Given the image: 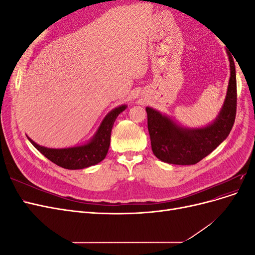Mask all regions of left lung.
Here are the masks:
<instances>
[{"mask_svg": "<svg viewBox=\"0 0 255 255\" xmlns=\"http://www.w3.org/2000/svg\"><path fill=\"white\" fill-rule=\"evenodd\" d=\"M228 52L230 80L227 96L216 119L203 128L180 126L169 116L145 107L152 151L158 159L173 165H195L227 139L236 116V71L234 59Z\"/></svg>", "mask_w": 255, "mask_h": 255, "instance_id": "obj_1", "label": "left lung"}]
</instances>
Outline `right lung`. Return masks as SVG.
Instances as JSON below:
<instances>
[{
  "mask_svg": "<svg viewBox=\"0 0 255 255\" xmlns=\"http://www.w3.org/2000/svg\"><path fill=\"white\" fill-rule=\"evenodd\" d=\"M127 107V105H120L111 111L102 120L94 137L87 143L78 146H70V148L63 149L47 148V146L36 143L29 137L27 138L38 151L50 159L52 163L56 164L59 167L70 169V170H76V169H84L94 166L105 158L110 149L111 134L114 122L117 119L119 114L125 111Z\"/></svg>",
  "mask_w": 255,
  "mask_h": 255,
  "instance_id": "add662e5",
  "label": "right lung"
}]
</instances>
